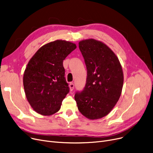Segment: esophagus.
<instances>
[{
	"label": "esophagus",
	"mask_w": 153,
	"mask_h": 153,
	"mask_svg": "<svg viewBox=\"0 0 153 153\" xmlns=\"http://www.w3.org/2000/svg\"><path fill=\"white\" fill-rule=\"evenodd\" d=\"M69 86H70V91H73V90H74V84L73 83H70L69 85Z\"/></svg>",
	"instance_id": "esophagus-1"
}]
</instances>
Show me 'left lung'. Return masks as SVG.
Listing matches in <instances>:
<instances>
[{
    "instance_id": "obj_1",
    "label": "left lung",
    "mask_w": 153,
    "mask_h": 153,
    "mask_svg": "<svg viewBox=\"0 0 153 153\" xmlns=\"http://www.w3.org/2000/svg\"><path fill=\"white\" fill-rule=\"evenodd\" d=\"M87 69L86 85L76 93L78 110L89 120L111 112L121 96L124 75L118 56L105 43L93 39L79 42Z\"/></svg>"
}]
</instances>
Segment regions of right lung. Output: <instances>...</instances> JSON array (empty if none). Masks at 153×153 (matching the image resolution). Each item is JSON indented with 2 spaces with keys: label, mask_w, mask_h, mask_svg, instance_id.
Wrapping results in <instances>:
<instances>
[{
  "label": "right lung",
  "mask_w": 153,
  "mask_h": 153,
  "mask_svg": "<svg viewBox=\"0 0 153 153\" xmlns=\"http://www.w3.org/2000/svg\"><path fill=\"white\" fill-rule=\"evenodd\" d=\"M76 48L74 43L56 40L41 47L29 60L23 83L27 101L35 112L49 116L60 110L69 92L63 61Z\"/></svg>",
  "instance_id": "add662e5"
}]
</instances>
